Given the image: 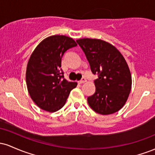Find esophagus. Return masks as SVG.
<instances>
[{"mask_svg":"<svg viewBox=\"0 0 155 155\" xmlns=\"http://www.w3.org/2000/svg\"><path fill=\"white\" fill-rule=\"evenodd\" d=\"M87 81V79H85V78H82L81 80L79 81V84H83V83H85Z\"/></svg>","mask_w":155,"mask_h":155,"instance_id":"esophagus-1","label":"esophagus"}]
</instances>
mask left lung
I'll return each mask as SVG.
<instances>
[{
	"label": "left lung",
	"mask_w": 155,
	"mask_h": 155,
	"mask_svg": "<svg viewBox=\"0 0 155 155\" xmlns=\"http://www.w3.org/2000/svg\"><path fill=\"white\" fill-rule=\"evenodd\" d=\"M90 63L95 80V92L87 97L89 106L96 113L108 115L118 111L127 101L132 78L127 62L114 46L101 39L76 40Z\"/></svg>",
	"instance_id": "1"
}]
</instances>
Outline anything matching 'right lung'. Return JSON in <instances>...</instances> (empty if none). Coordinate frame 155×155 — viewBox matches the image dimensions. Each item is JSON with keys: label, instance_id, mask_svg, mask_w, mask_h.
I'll return each instance as SVG.
<instances>
[{"label": "right lung", "instance_id": "right-lung-1", "mask_svg": "<svg viewBox=\"0 0 155 155\" xmlns=\"http://www.w3.org/2000/svg\"><path fill=\"white\" fill-rule=\"evenodd\" d=\"M77 44L72 38L54 35L44 39L35 47L28 60L26 84L31 99L39 108L55 112L65 105L76 82L64 79L62 57Z\"/></svg>", "mask_w": 155, "mask_h": 155}]
</instances>
